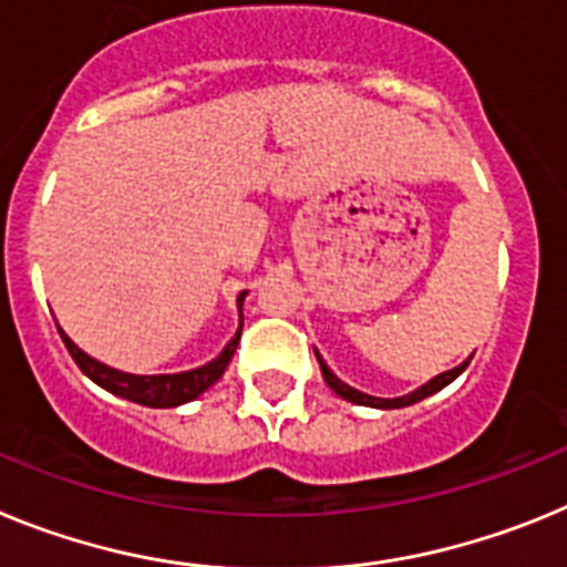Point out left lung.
Segmentation results:
<instances>
[{
  "label": "left lung",
  "mask_w": 567,
  "mask_h": 567,
  "mask_svg": "<svg viewBox=\"0 0 567 567\" xmlns=\"http://www.w3.org/2000/svg\"><path fill=\"white\" fill-rule=\"evenodd\" d=\"M315 354H318V352H315ZM318 363H320V372H323V380H327V383H329V389H332L334 394H340V398H343V400H349V403L372 405V409H403V405H412V403H420V400H425V398H432V394L440 392L443 385H449L454 378H460V374L465 372V365H468V360H465V363H460L457 369H452V372L437 374V378H434V380H429V383H425V385H420L417 392L405 394V398H394V400L372 398V394H363V392H358V389H352V385H346L343 380L334 378L332 369H329V365L323 363V358H320V354H318Z\"/></svg>",
  "instance_id": "obj_1"
}]
</instances>
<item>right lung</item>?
Returning a JSON list of instances; mask_svg holds the SVG:
<instances>
[{
	"mask_svg": "<svg viewBox=\"0 0 567 567\" xmlns=\"http://www.w3.org/2000/svg\"><path fill=\"white\" fill-rule=\"evenodd\" d=\"M244 298H247V292L238 298V307L244 303ZM240 323H244V318H240ZM59 334H62L64 346H68L70 358L76 360L79 369H82L93 383L107 389L110 394H118V398L133 400V403L138 405H150V409H173V405L189 403V400H195L198 394L207 392L209 385L221 380L224 369H227L229 360H233L240 340V329H238V334L229 340L227 349H224L213 363L202 365V369H193V372H182V374H150L147 378V374H127V372H118V369H110V365L99 363V360H93L90 354H84L82 349H79V346L62 332V329H59Z\"/></svg>",
	"mask_w": 567,
	"mask_h": 567,
	"instance_id": "1",
	"label": "right lung"
}]
</instances>
